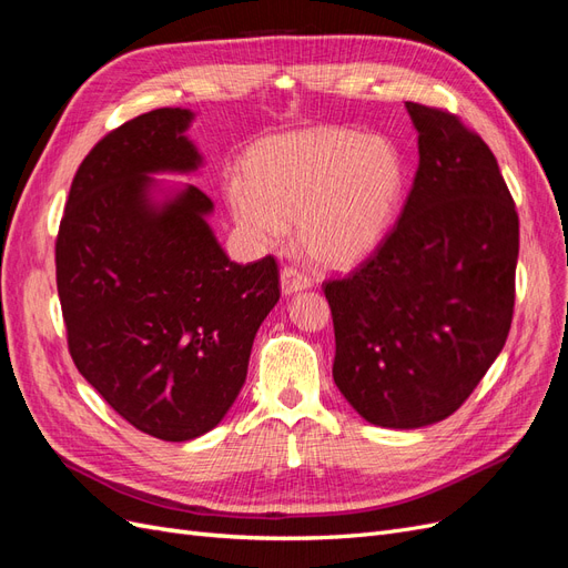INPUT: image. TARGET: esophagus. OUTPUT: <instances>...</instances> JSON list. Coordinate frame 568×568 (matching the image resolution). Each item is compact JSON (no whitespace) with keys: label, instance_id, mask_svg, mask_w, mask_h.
Masks as SVG:
<instances>
[{"label":"esophagus","instance_id":"obj_1","mask_svg":"<svg viewBox=\"0 0 568 568\" xmlns=\"http://www.w3.org/2000/svg\"><path fill=\"white\" fill-rule=\"evenodd\" d=\"M313 286V280L307 277L305 272H301L298 267L288 265L282 270V291L288 296V294H296V291H303V288H311Z\"/></svg>","mask_w":568,"mask_h":568}]
</instances>
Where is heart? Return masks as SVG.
I'll return each mask as SVG.
<instances>
[{
    "mask_svg": "<svg viewBox=\"0 0 568 568\" xmlns=\"http://www.w3.org/2000/svg\"><path fill=\"white\" fill-rule=\"evenodd\" d=\"M405 161L386 136L313 128L263 140L230 189L242 230L277 244L296 225L298 246L326 267H348L384 242L405 192Z\"/></svg>",
    "mask_w": 568,
    "mask_h": 568,
    "instance_id": "heart-1",
    "label": "heart"
}]
</instances>
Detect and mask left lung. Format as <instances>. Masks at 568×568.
Listing matches in <instances>:
<instances>
[{
	"instance_id": "1",
	"label": "left lung",
	"mask_w": 568,
	"mask_h": 568,
	"mask_svg": "<svg viewBox=\"0 0 568 568\" xmlns=\"http://www.w3.org/2000/svg\"><path fill=\"white\" fill-rule=\"evenodd\" d=\"M419 168L398 222L346 277L326 280L334 382L386 428L462 407L514 315L519 215L493 151L459 115L407 101Z\"/></svg>"
}]
</instances>
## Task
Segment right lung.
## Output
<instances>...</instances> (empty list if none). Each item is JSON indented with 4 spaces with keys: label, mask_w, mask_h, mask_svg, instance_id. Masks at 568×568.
Returning <instances> with one entry per match:
<instances>
[{
    "label": "right lung",
    "mask_w": 568,
    "mask_h": 568,
    "mask_svg": "<svg viewBox=\"0 0 568 568\" xmlns=\"http://www.w3.org/2000/svg\"><path fill=\"white\" fill-rule=\"evenodd\" d=\"M192 111L136 115L80 163L57 236V286L78 372L136 432L192 440L246 382L257 326L280 301L272 255L239 265L205 222L213 201L189 184L161 209L146 173L201 163Z\"/></svg>",
    "instance_id": "add662e5"
}]
</instances>
